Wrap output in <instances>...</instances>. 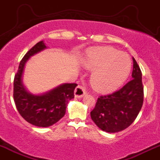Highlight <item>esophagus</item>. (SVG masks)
I'll list each match as a JSON object with an SVG mask.
<instances>
[{"instance_id": "34e87169", "label": "esophagus", "mask_w": 160, "mask_h": 160, "mask_svg": "<svg viewBox=\"0 0 160 160\" xmlns=\"http://www.w3.org/2000/svg\"><path fill=\"white\" fill-rule=\"evenodd\" d=\"M86 94V90L85 88L81 85H78L77 88L75 89L74 95L77 98H80V97L83 96L84 95Z\"/></svg>"}]
</instances>
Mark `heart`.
Listing matches in <instances>:
<instances>
[{"label":"heart","mask_w":160,"mask_h":160,"mask_svg":"<svg viewBox=\"0 0 160 160\" xmlns=\"http://www.w3.org/2000/svg\"><path fill=\"white\" fill-rule=\"evenodd\" d=\"M85 68L94 71L90 83L96 91L108 92L118 88L128 78L132 62L127 54L110 47L89 49L82 61Z\"/></svg>","instance_id":"b5f03b06"}]
</instances>
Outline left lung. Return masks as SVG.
<instances>
[{"instance_id":"obj_1","label":"left lung","mask_w":160,"mask_h":160,"mask_svg":"<svg viewBox=\"0 0 160 160\" xmlns=\"http://www.w3.org/2000/svg\"><path fill=\"white\" fill-rule=\"evenodd\" d=\"M133 60L132 80L119 90L98 98L91 118L96 126L107 132H117L128 128L136 119L144 101L142 74Z\"/></svg>"}]
</instances>
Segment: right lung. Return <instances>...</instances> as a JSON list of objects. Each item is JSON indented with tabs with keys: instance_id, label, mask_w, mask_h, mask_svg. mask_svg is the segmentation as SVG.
<instances>
[{
	"instance_id": "right-lung-1",
	"label": "right lung",
	"mask_w": 160,
	"mask_h": 160,
	"mask_svg": "<svg viewBox=\"0 0 160 160\" xmlns=\"http://www.w3.org/2000/svg\"><path fill=\"white\" fill-rule=\"evenodd\" d=\"M46 48L43 41L37 44L24 56L13 81V99L20 115L29 123L38 127H48L58 122L65 114L66 107L74 98L77 83H65L49 92L34 95L24 87L22 77L25 63L31 56Z\"/></svg>"
}]
</instances>
